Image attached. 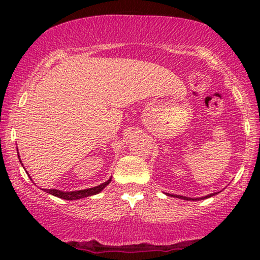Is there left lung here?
<instances>
[{
  "instance_id": "obj_1",
  "label": "left lung",
  "mask_w": 260,
  "mask_h": 260,
  "mask_svg": "<svg viewBox=\"0 0 260 260\" xmlns=\"http://www.w3.org/2000/svg\"><path fill=\"white\" fill-rule=\"evenodd\" d=\"M216 193H213V194H209V195H206V197H204V198H199V199H197V198H194V199H191V198H187V197H181V195H170V194H167L168 195V197H173V198H179V199H183V200H202V199H207V198H211V197H213V195H215Z\"/></svg>"
}]
</instances>
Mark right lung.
Segmentation results:
<instances>
[{
  "mask_svg": "<svg viewBox=\"0 0 260 260\" xmlns=\"http://www.w3.org/2000/svg\"><path fill=\"white\" fill-rule=\"evenodd\" d=\"M17 155H19V152H17ZM19 159L21 162L20 156H19ZM110 182H111V179H109L106 182L99 184V186H97V187L87 188V189L76 190V191H61L58 189H44V190L46 191V193L54 195V197H56V198L63 199V200H78V199H83V198L91 197V195H95V194L101 193V191L104 189V188L108 186Z\"/></svg>",
  "mask_w": 260,
  "mask_h": 260,
  "instance_id": "right-lung-1",
  "label": "right lung"
}]
</instances>
